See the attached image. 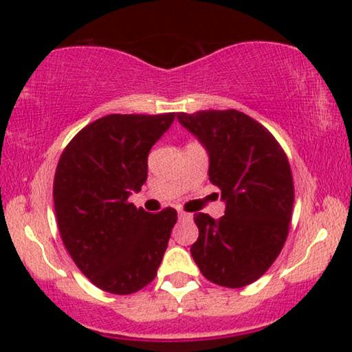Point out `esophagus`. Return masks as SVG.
Returning <instances> with one entry per match:
<instances>
[{"mask_svg": "<svg viewBox=\"0 0 352 352\" xmlns=\"http://www.w3.org/2000/svg\"><path fill=\"white\" fill-rule=\"evenodd\" d=\"M179 218L180 220H192V215L187 212H182V210H179Z\"/></svg>", "mask_w": 352, "mask_h": 352, "instance_id": "obj_1", "label": "esophagus"}]
</instances>
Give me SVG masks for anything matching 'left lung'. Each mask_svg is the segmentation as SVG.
<instances>
[{"label": "left lung", "instance_id": "8db88e82", "mask_svg": "<svg viewBox=\"0 0 352 352\" xmlns=\"http://www.w3.org/2000/svg\"><path fill=\"white\" fill-rule=\"evenodd\" d=\"M207 148L208 177L221 192L225 215L195 213L199 240L190 253L208 281L243 288L280 254L292 221L294 187L288 157L272 132L243 112L177 114Z\"/></svg>", "mask_w": 352, "mask_h": 352}]
</instances>
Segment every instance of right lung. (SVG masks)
Returning a JSON list of instances; mask_svg holds the SVG:
<instances>
[{"mask_svg": "<svg viewBox=\"0 0 352 352\" xmlns=\"http://www.w3.org/2000/svg\"><path fill=\"white\" fill-rule=\"evenodd\" d=\"M175 112L111 114L86 125L60 153L54 210L63 243L89 281L112 294H131L155 278L177 212L148 213L129 204L147 180L152 145Z\"/></svg>", "mask_w": 352, "mask_h": 352, "instance_id": "right-lung-1", "label": "right lung"}]
</instances>
